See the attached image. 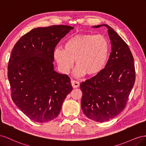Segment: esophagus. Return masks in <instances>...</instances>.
<instances>
[{"label": "esophagus", "mask_w": 146, "mask_h": 146, "mask_svg": "<svg viewBox=\"0 0 146 146\" xmlns=\"http://www.w3.org/2000/svg\"><path fill=\"white\" fill-rule=\"evenodd\" d=\"M71 85L74 88H76L79 86V85H80V84H79L78 82L72 80H71Z\"/></svg>", "instance_id": "1"}]
</instances>
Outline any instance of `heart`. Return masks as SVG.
Segmentation results:
<instances>
[{
  "mask_svg": "<svg viewBox=\"0 0 146 146\" xmlns=\"http://www.w3.org/2000/svg\"><path fill=\"white\" fill-rule=\"evenodd\" d=\"M110 43L102 35L82 34L70 38L64 44V49L56 48L54 56L61 71L68 74L73 67L77 68V76H95L105 66L109 56Z\"/></svg>",
  "mask_w": 146,
  "mask_h": 146,
  "instance_id": "heart-1",
  "label": "heart"
}]
</instances>
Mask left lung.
<instances>
[{"instance_id": "8db88e82", "label": "left lung", "mask_w": 146, "mask_h": 146, "mask_svg": "<svg viewBox=\"0 0 146 146\" xmlns=\"http://www.w3.org/2000/svg\"><path fill=\"white\" fill-rule=\"evenodd\" d=\"M106 26L111 43V52L104 69L80 84L81 106L91 120L102 122L114 118L124 109L135 82L133 55L129 47L111 27Z\"/></svg>"}]
</instances>
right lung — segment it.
Instances as JSON below:
<instances>
[{"instance_id": "1", "label": "right lung", "mask_w": 146, "mask_h": 146, "mask_svg": "<svg viewBox=\"0 0 146 146\" xmlns=\"http://www.w3.org/2000/svg\"><path fill=\"white\" fill-rule=\"evenodd\" d=\"M72 29L63 25L34 29L13 48L8 64L11 98L35 122L55 119L72 90L69 76L56 72L53 64L56 46Z\"/></svg>"}]
</instances>
